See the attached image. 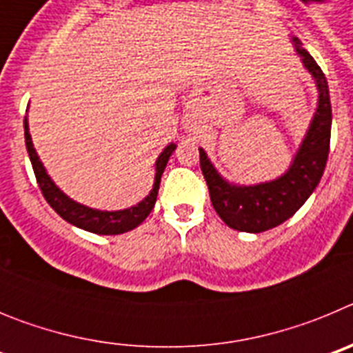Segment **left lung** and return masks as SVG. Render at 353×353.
Segmentation results:
<instances>
[{"mask_svg": "<svg viewBox=\"0 0 353 353\" xmlns=\"http://www.w3.org/2000/svg\"><path fill=\"white\" fill-rule=\"evenodd\" d=\"M293 42L297 43L302 63L316 81L320 99L307 136L302 141L290 170L274 182L252 187L230 185L226 180L221 179L203 150L199 148V166L207 180L212 205L221 219L239 232H267L290 219L316 189L325 170L332 123L329 86L325 74L313 60V56L301 48L297 39H293Z\"/></svg>", "mask_w": 353, "mask_h": 353, "instance_id": "1", "label": "left lung"}]
</instances>
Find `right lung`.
I'll return each instance as SVG.
<instances>
[{
	"label": "right lung",
	"mask_w": 353,
	"mask_h": 353,
	"mask_svg": "<svg viewBox=\"0 0 353 353\" xmlns=\"http://www.w3.org/2000/svg\"><path fill=\"white\" fill-rule=\"evenodd\" d=\"M24 141H26V150L28 155H30L31 166H33V171H35L37 183H39L43 198H46V201L51 205L52 210L60 215V217H63L67 223L74 224V226L81 228V230H86V232L97 233V235H120V233L130 232V230L139 226V224L148 217V214L152 212V208H154L155 205V199H157L162 171L166 168L168 159L173 154V150L176 148V146L171 143V145H168L166 148H164V152L159 155L157 162H155L154 189L150 191V194L143 199L141 203H138L136 207L127 208V210L102 212L76 203L74 199L65 196L63 192L54 185V182L49 179V174L43 170L42 162H40L35 148H33L30 130H28L26 118H24Z\"/></svg>",
	"instance_id": "1"
}]
</instances>
